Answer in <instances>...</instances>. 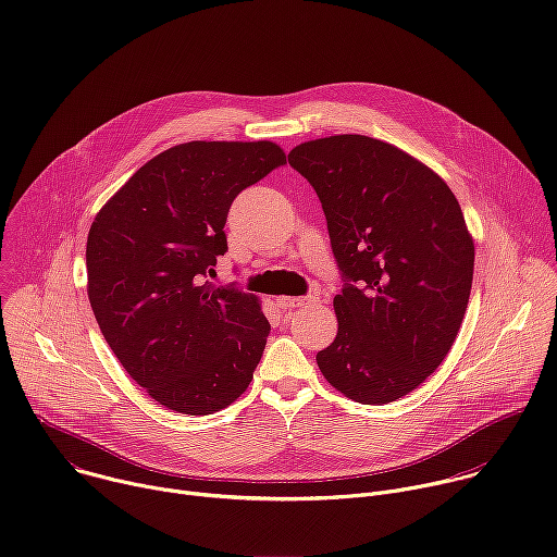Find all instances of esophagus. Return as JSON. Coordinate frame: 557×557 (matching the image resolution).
I'll use <instances>...</instances> for the list:
<instances>
[{"instance_id": "1", "label": "esophagus", "mask_w": 557, "mask_h": 557, "mask_svg": "<svg viewBox=\"0 0 557 557\" xmlns=\"http://www.w3.org/2000/svg\"><path fill=\"white\" fill-rule=\"evenodd\" d=\"M317 301H320V299H317L314 295H306V297H280V306L282 308H306V306H314Z\"/></svg>"}]
</instances>
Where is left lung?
<instances>
[{
	"label": "left lung",
	"mask_w": 557,
	"mask_h": 557,
	"mask_svg": "<svg viewBox=\"0 0 557 557\" xmlns=\"http://www.w3.org/2000/svg\"><path fill=\"white\" fill-rule=\"evenodd\" d=\"M288 163L322 202L344 286L326 381L363 406L419 387L449 352L469 301L473 243L451 189L389 143L339 134Z\"/></svg>",
	"instance_id": "obj_1"
}]
</instances>
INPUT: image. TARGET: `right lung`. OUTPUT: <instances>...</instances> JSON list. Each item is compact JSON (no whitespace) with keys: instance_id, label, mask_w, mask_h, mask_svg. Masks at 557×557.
Segmentation results:
<instances>
[{"instance_id":"1","label":"right lung","mask_w":557,"mask_h":557,"mask_svg":"<svg viewBox=\"0 0 557 557\" xmlns=\"http://www.w3.org/2000/svg\"><path fill=\"white\" fill-rule=\"evenodd\" d=\"M286 163L271 140H191L145 163L88 233V297L99 329L161 406L213 414L240 396L271 324L258 297L213 286L224 222L243 189Z\"/></svg>"}]
</instances>
